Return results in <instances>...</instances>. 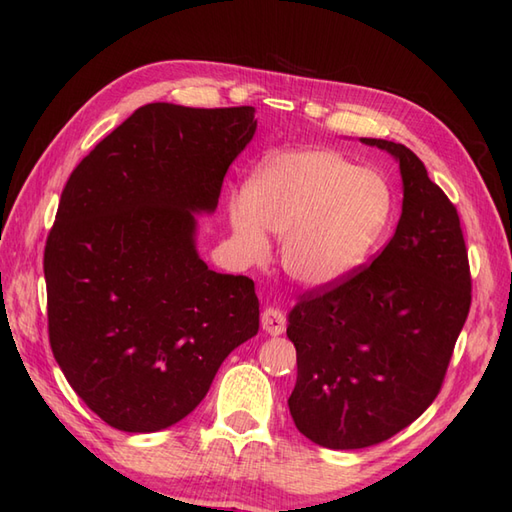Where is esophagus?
Returning a JSON list of instances; mask_svg holds the SVG:
<instances>
[{
  "label": "esophagus",
  "mask_w": 512,
  "mask_h": 512,
  "mask_svg": "<svg viewBox=\"0 0 512 512\" xmlns=\"http://www.w3.org/2000/svg\"><path fill=\"white\" fill-rule=\"evenodd\" d=\"M262 328L270 336H279L286 332V314L279 308H266L262 312Z\"/></svg>",
  "instance_id": "esophagus-1"
}]
</instances>
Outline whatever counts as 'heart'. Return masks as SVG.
<instances>
[{"label":"heart","mask_w":512,"mask_h":512,"mask_svg":"<svg viewBox=\"0 0 512 512\" xmlns=\"http://www.w3.org/2000/svg\"><path fill=\"white\" fill-rule=\"evenodd\" d=\"M391 189L372 169L328 149L288 151L266 160L231 202L239 248L262 262L266 231L284 237V268L303 286L339 284L361 266L391 217Z\"/></svg>","instance_id":"obj_1"}]
</instances>
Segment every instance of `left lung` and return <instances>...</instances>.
Here are the masks:
<instances>
[{
	"label": "left lung",
	"mask_w": 512,
	"mask_h": 512,
	"mask_svg": "<svg viewBox=\"0 0 512 512\" xmlns=\"http://www.w3.org/2000/svg\"><path fill=\"white\" fill-rule=\"evenodd\" d=\"M400 162L402 215L372 264L310 288L288 314L297 429L325 449H365L416 420L440 394L471 308L460 215L405 145L363 138Z\"/></svg>",
	"instance_id": "1"
}]
</instances>
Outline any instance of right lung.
Returning <instances> with one entry per match:
<instances>
[{"mask_svg": "<svg viewBox=\"0 0 512 512\" xmlns=\"http://www.w3.org/2000/svg\"><path fill=\"white\" fill-rule=\"evenodd\" d=\"M255 110L149 103L70 173L43 250L63 376L114 429H167L259 330L253 279L209 270L195 215L220 200Z\"/></svg>", "mask_w": 512, "mask_h": 512, "instance_id": "right-lung-1", "label": "right lung"}]
</instances>
